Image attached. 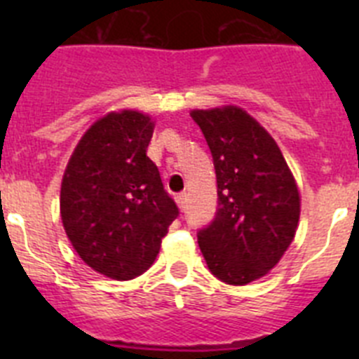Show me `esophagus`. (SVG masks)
I'll return each mask as SVG.
<instances>
[{"mask_svg": "<svg viewBox=\"0 0 359 359\" xmlns=\"http://www.w3.org/2000/svg\"><path fill=\"white\" fill-rule=\"evenodd\" d=\"M176 205L180 210H185V205H187V196L185 194H177L176 196Z\"/></svg>", "mask_w": 359, "mask_h": 359, "instance_id": "34e87169", "label": "esophagus"}]
</instances>
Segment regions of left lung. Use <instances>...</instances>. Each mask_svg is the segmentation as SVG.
I'll use <instances>...</instances> for the list:
<instances>
[{
    "label": "left lung",
    "instance_id": "1",
    "mask_svg": "<svg viewBox=\"0 0 359 359\" xmlns=\"http://www.w3.org/2000/svg\"><path fill=\"white\" fill-rule=\"evenodd\" d=\"M214 158L219 208L198 243L208 269L231 286L268 275L293 243L300 192L277 142L239 106L192 109Z\"/></svg>",
    "mask_w": 359,
    "mask_h": 359
}]
</instances>
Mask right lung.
<instances>
[{"instance_id":"add662e5","label":"right lung","mask_w":359,"mask_h":359,"mask_svg":"<svg viewBox=\"0 0 359 359\" xmlns=\"http://www.w3.org/2000/svg\"><path fill=\"white\" fill-rule=\"evenodd\" d=\"M152 131L142 111H111L82 135L62 176L61 219L73 250L115 280L151 268L177 217L147 156Z\"/></svg>"}]
</instances>
